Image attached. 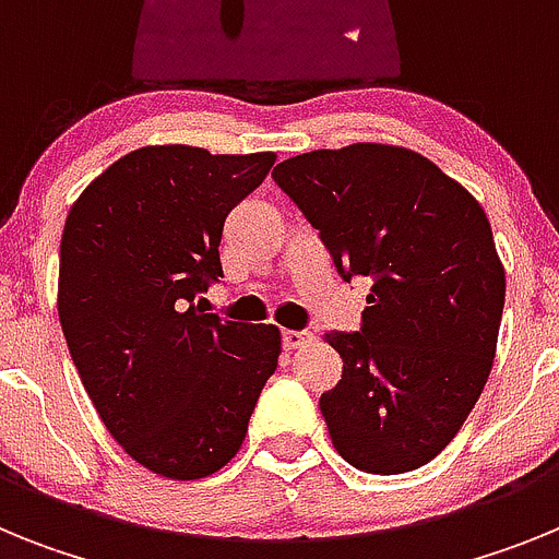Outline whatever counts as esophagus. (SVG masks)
I'll return each mask as SVG.
<instances>
[{
    "instance_id": "1",
    "label": "esophagus",
    "mask_w": 559,
    "mask_h": 559,
    "mask_svg": "<svg viewBox=\"0 0 559 559\" xmlns=\"http://www.w3.org/2000/svg\"><path fill=\"white\" fill-rule=\"evenodd\" d=\"M310 341H313V333H310V330H285V333H283V347L285 349L308 347Z\"/></svg>"
}]
</instances>
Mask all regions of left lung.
Returning a JSON list of instances; mask_svg holds the SVG:
<instances>
[{"label":"left lung","instance_id":"obj_1","mask_svg":"<svg viewBox=\"0 0 559 559\" xmlns=\"http://www.w3.org/2000/svg\"><path fill=\"white\" fill-rule=\"evenodd\" d=\"M271 179L347 283L372 280L360 330L324 333L344 360L319 400L335 451L364 473L417 471L456 437L496 358L507 280L490 221L406 147L310 151Z\"/></svg>","mask_w":559,"mask_h":559}]
</instances>
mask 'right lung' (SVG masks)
<instances>
[{"instance_id":"add662e5","label":"right lung","mask_w":559,"mask_h":559,"mask_svg":"<svg viewBox=\"0 0 559 559\" xmlns=\"http://www.w3.org/2000/svg\"><path fill=\"white\" fill-rule=\"evenodd\" d=\"M274 162L140 147L67 215L58 316L69 355L122 451L173 481L212 476L240 451L276 369L274 324L224 322L195 305L224 276L226 215Z\"/></svg>"}]
</instances>
